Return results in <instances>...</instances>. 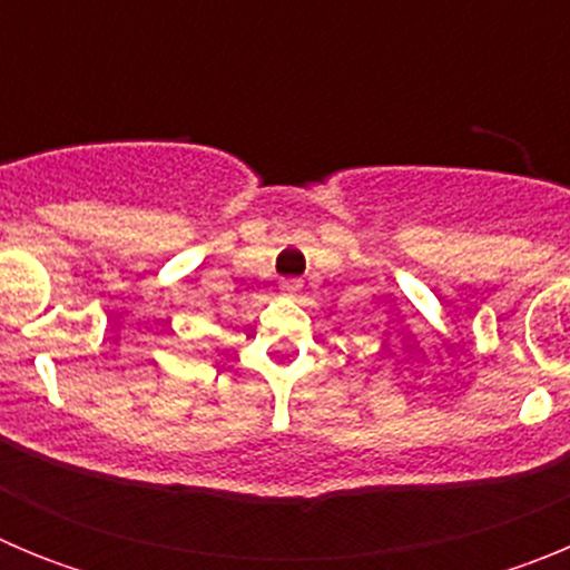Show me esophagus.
<instances>
[{
  "label": "esophagus",
  "instance_id": "34e87169",
  "mask_svg": "<svg viewBox=\"0 0 570 570\" xmlns=\"http://www.w3.org/2000/svg\"><path fill=\"white\" fill-rule=\"evenodd\" d=\"M302 291V282L299 279H282L279 282V294L285 296H296Z\"/></svg>",
  "mask_w": 570,
  "mask_h": 570
}]
</instances>
